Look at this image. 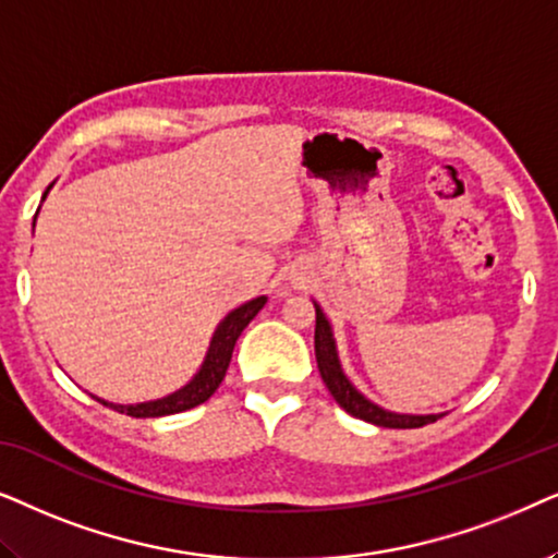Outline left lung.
Returning <instances> with one entry per match:
<instances>
[{"instance_id":"left-lung-1","label":"left lung","mask_w":558,"mask_h":558,"mask_svg":"<svg viewBox=\"0 0 558 558\" xmlns=\"http://www.w3.org/2000/svg\"><path fill=\"white\" fill-rule=\"evenodd\" d=\"M314 308H316L314 347H316L318 373H322V380L326 383V388H329L333 400H337L349 415H354V418H362L367 423H375V426H383V428H421L426 426V423H434L436 418H441L444 413L415 415V413L385 411V408L362 396V392L352 385V380L344 375V369H341L337 341H333L329 318H326V314L316 301H314Z\"/></svg>"}]
</instances>
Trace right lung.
I'll return each instance as SVG.
<instances>
[{"label": "right lung", "mask_w": 558, "mask_h": 558, "mask_svg": "<svg viewBox=\"0 0 558 558\" xmlns=\"http://www.w3.org/2000/svg\"><path fill=\"white\" fill-rule=\"evenodd\" d=\"M46 196H48V191H46ZM265 303H267L265 295H257V299L242 303V306L229 311V314L221 318L217 331H214V337H211V344H209V349H206L202 367H198V373L193 375L181 390L170 392V396H166V398L147 400V403H132V405L109 403V400H101L96 396L94 398L107 408H114V411H119V413L132 415V418H160V415L191 411V408L206 403V400L217 392L221 380H225L229 362H232L234 344H236V339H240V333L244 331V326H247L252 318L257 316V311L263 308Z\"/></svg>", "instance_id": "add662e5"}]
</instances>
